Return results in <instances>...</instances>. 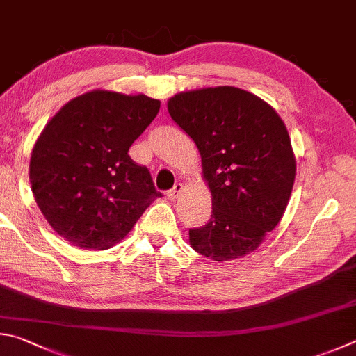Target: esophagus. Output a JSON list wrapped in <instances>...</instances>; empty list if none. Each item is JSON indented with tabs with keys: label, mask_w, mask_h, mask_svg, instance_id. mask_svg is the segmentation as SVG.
Instances as JSON below:
<instances>
[{
	"label": "esophagus",
	"mask_w": 356,
	"mask_h": 356,
	"mask_svg": "<svg viewBox=\"0 0 356 356\" xmlns=\"http://www.w3.org/2000/svg\"><path fill=\"white\" fill-rule=\"evenodd\" d=\"M183 189H184V186L181 183H177V184L173 186V189H170V191L167 192V197L170 198V200H177V198L181 195Z\"/></svg>",
	"instance_id": "34e87169"
}]
</instances>
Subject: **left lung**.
I'll return each instance as SVG.
<instances>
[{
	"label": "left lung",
	"mask_w": 356,
	"mask_h": 356,
	"mask_svg": "<svg viewBox=\"0 0 356 356\" xmlns=\"http://www.w3.org/2000/svg\"><path fill=\"white\" fill-rule=\"evenodd\" d=\"M167 109L195 142L213 195L209 222L189 229L191 247L219 263L253 253L282 220L296 179V154L282 117L233 86L179 92Z\"/></svg>",
	"instance_id": "8db88e82"
}]
</instances>
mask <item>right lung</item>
Segmentation results:
<instances>
[{
    "mask_svg": "<svg viewBox=\"0 0 356 356\" xmlns=\"http://www.w3.org/2000/svg\"><path fill=\"white\" fill-rule=\"evenodd\" d=\"M161 108L143 93L95 89L56 112L34 143L29 181L56 233L86 250L114 247L161 192L128 149Z\"/></svg>",
    "mask_w": 356,
    "mask_h": 356,
    "instance_id": "1",
    "label": "right lung"
}]
</instances>
